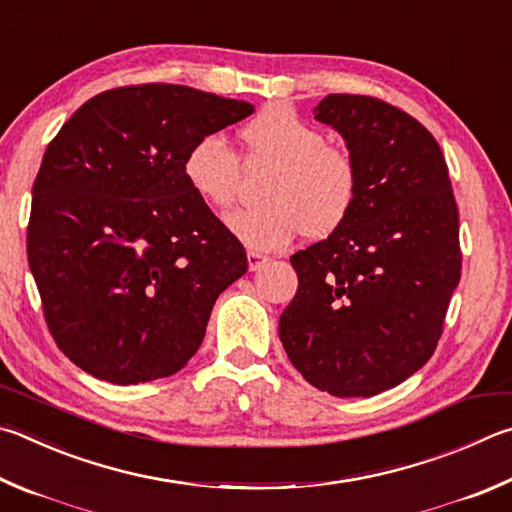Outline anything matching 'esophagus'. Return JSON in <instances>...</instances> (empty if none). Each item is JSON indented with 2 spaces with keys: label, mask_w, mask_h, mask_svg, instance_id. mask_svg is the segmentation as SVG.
<instances>
[{
  "label": "esophagus",
  "mask_w": 512,
  "mask_h": 512,
  "mask_svg": "<svg viewBox=\"0 0 512 512\" xmlns=\"http://www.w3.org/2000/svg\"><path fill=\"white\" fill-rule=\"evenodd\" d=\"M266 262H268V257L262 255V253H257V250H250V253H248V268H250V271H259V268H262Z\"/></svg>",
  "instance_id": "obj_1"
}]
</instances>
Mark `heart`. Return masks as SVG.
I'll return each instance as SVG.
<instances>
[{
    "label": "heart",
    "instance_id": "b5f03b06",
    "mask_svg": "<svg viewBox=\"0 0 512 512\" xmlns=\"http://www.w3.org/2000/svg\"><path fill=\"white\" fill-rule=\"evenodd\" d=\"M246 163L275 165L262 188L264 203L226 217L228 230L253 250H280L306 232L322 239L351 217L360 194V170L347 147L327 143L322 129L293 109L273 105L239 129ZM183 176L212 208L237 197L241 161L224 136L206 134L185 152Z\"/></svg>",
    "mask_w": 512,
    "mask_h": 512
}]
</instances>
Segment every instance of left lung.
I'll return each mask as SVG.
<instances>
[{
  "mask_svg": "<svg viewBox=\"0 0 512 512\" xmlns=\"http://www.w3.org/2000/svg\"><path fill=\"white\" fill-rule=\"evenodd\" d=\"M315 118L345 136L360 170L351 217L297 250L280 318L288 360L338 398L376 396L432 358L461 280L459 208L434 136L374 96L329 94Z\"/></svg>",
  "mask_w": 512,
  "mask_h": 512,
  "instance_id": "8db88e82",
  "label": "left lung"
}]
</instances>
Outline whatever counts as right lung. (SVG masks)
I'll list each match as a JSON object with an SVG mask.
<instances>
[{
	"label": "right lung",
	"mask_w": 512,
	"mask_h": 512,
	"mask_svg": "<svg viewBox=\"0 0 512 512\" xmlns=\"http://www.w3.org/2000/svg\"><path fill=\"white\" fill-rule=\"evenodd\" d=\"M250 114L248 102L150 82L102 91L55 134L33 183L26 255L46 327L73 365L136 385L197 353L248 257L192 192L183 159Z\"/></svg>",
	"instance_id": "add662e5"
}]
</instances>
